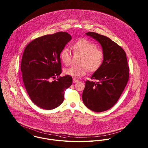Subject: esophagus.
<instances>
[{
  "label": "esophagus",
  "mask_w": 148,
  "mask_h": 148,
  "mask_svg": "<svg viewBox=\"0 0 148 148\" xmlns=\"http://www.w3.org/2000/svg\"><path fill=\"white\" fill-rule=\"evenodd\" d=\"M79 80H78V79H75V78H74L73 79V83H76V82H78Z\"/></svg>",
  "instance_id": "1"
}]
</instances>
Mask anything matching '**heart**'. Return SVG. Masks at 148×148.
<instances>
[{
	"label": "heart",
	"instance_id": "b5f03b06",
	"mask_svg": "<svg viewBox=\"0 0 148 148\" xmlns=\"http://www.w3.org/2000/svg\"><path fill=\"white\" fill-rule=\"evenodd\" d=\"M73 49L75 52L82 55L80 65H72L65 69L66 75L73 77H81L87 73L97 71L101 66L104 60V53L100 49L97 48L96 45L89 40L82 38L75 42ZM72 55L68 48H64L60 51V59L62 62L69 65L71 62Z\"/></svg>",
	"mask_w": 148,
	"mask_h": 148
}]
</instances>
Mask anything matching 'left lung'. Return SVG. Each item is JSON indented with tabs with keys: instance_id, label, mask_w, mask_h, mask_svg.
Segmentation results:
<instances>
[{
	"instance_id": "left-lung-1",
	"label": "left lung",
	"mask_w": 148,
	"mask_h": 148,
	"mask_svg": "<svg viewBox=\"0 0 148 148\" xmlns=\"http://www.w3.org/2000/svg\"><path fill=\"white\" fill-rule=\"evenodd\" d=\"M86 35L100 43L104 60L90 77L97 82H85L82 99L85 106L91 110L104 112L117 103L128 82L126 53L120 45L106 36L92 32Z\"/></svg>"
}]
</instances>
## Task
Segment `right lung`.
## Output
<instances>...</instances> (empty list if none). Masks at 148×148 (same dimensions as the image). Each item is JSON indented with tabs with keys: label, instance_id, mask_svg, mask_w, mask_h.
Returning <instances> with one entry per match:
<instances>
[{
	"label": "right lung",
	"instance_id": "add662e5",
	"mask_svg": "<svg viewBox=\"0 0 148 148\" xmlns=\"http://www.w3.org/2000/svg\"><path fill=\"white\" fill-rule=\"evenodd\" d=\"M71 39L69 34L59 32L38 38L24 49L21 68L23 83L32 101L42 109L60 106L64 91L72 84L68 75L59 77L62 72L60 53Z\"/></svg>",
	"mask_w": 148,
	"mask_h": 148
}]
</instances>
